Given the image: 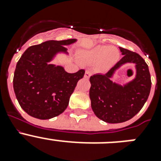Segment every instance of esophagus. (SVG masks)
<instances>
[{
  "instance_id": "1",
  "label": "esophagus",
  "mask_w": 161,
  "mask_h": 161,
  "mask_svg": "<svg viewBox=\"0 0 161 161\" xmlns=\"http://www.w3.org/2000/svg\"><path fill=\"white\" fill-rule=\"evenodd\" d=\"M91 75H92V72H91L89 70H87L85 73V78H89L91 76Z\"/></svg>"
}]
</instances>
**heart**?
<instances>
[{"mask_svg": "<svg viewBox=\"0 0 161 161\" xmlns=\"http://www.w3.org/2000/svg\"><path fill=\"white\" fill-rule=\"evenodd\" d=\"M82 60L89 64H97L100 70L106 71L114 66L120 57L119 51L114 47L99 45L87 52L79 54Z\"/></svg>", "mask_w": 161, "mask_h": 161, "instance_id": "1", "label": "heart"}]
</instances>
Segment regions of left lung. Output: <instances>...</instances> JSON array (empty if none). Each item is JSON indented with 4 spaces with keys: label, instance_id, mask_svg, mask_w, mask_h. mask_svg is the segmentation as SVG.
<instances>
[{
    "label": "left lung",
    "instance_id": "obj_1",
    "mask_svg": "<svg viewBox=\"0 0 161 161\" xmlns=\"http://www.w3.org/2000/svg\"><path fill=\"white\" fill-rule=\"evenodd\" d=\"M123 57L104 74L90 76L89 97L95 115L108 123H120L130 120L137 114L147 102L152 81L148 66L136 52L119 47ZM127 63L136 65V77L122 86L111 80L113 74Z\"/></svg>",
    "mask_w": 161,
    "mask_h": 161
}]
</instances>
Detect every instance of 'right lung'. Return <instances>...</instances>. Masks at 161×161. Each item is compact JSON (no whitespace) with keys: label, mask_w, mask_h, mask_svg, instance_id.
Returning <instances> with one entry per match:
<instances>
[{"label":"right lung","mask_w":161,"mask_h":161,"mask_svg":"<svg viewBox=\"0 0 161 161\" xmlns=\"http://www.w3.org/2000/svg\"><path fill=\"white\" fill-rule=\"evenodd\" d=\"M76 42L49 40L25 50L17 64L14 89L21 107L38 119L56 117L68 107L69 98L85 71L68 73L62 66L50 64L58 53L68 55L65 46Z\"/></svg>","instance_id":"right-lung-1"}]
</instances>
